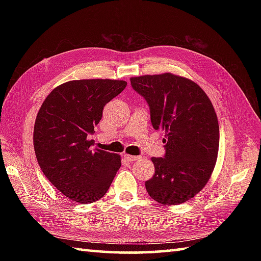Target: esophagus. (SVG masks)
<instances>
[{"label": "esophagus", "mask_w": 261, "mask_h": 261, "mask_svg": "<svg viewBox=\"0 0 261 261\" xmlns=\"http://www.w3.org/2000/svg\"><path fill=\"white\" fill-rule=\"evenodd\" d=\"M124 159L126 160V162H136V160L139 159V157L131 156V154H124Z\"/></svg>", "instance_id": "1"}]
</instances>
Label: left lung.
<instances>
[{
  "label": "left lung",
  "mask_w": 261,
  "mask_h": 261,
  "mask_svg": "<svg viewBox=\"0 0 261 261\" xmlns=\"http://www.w3.org/2000/svg\"><path fill=\"white\" fill-rule=\"evenodd\" d=\"M146 98L154 130L165 131V157H152L146 190L163 205L187 202L206 185L218 158V116L196 83L171 73L131 77Z\"/></svg>",
  "instance_id": "obj_1"
}]
</instances>
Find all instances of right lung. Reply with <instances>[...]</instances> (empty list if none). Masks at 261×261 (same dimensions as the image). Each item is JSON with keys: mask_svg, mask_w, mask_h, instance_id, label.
I'll return each mask as SVG.
<instances>
[{"mask_svg": "<svg viewBox=\"0 0 261 261\" xmlns=\"http://www.w3.org/2000/svg\"><path fill=\"white\" fill-rule=\"evenodd\" d=\"M126 86L125 81L80 80L57 86L43 101L33 129V146L42 173L65 196L81 204L102 198L121 167V157L91 149L103 109Z\"/></svg>", "mask_w": 261, "mask_h": 261, "instance_id": "1", "label": "right lung"}]
</instances>
